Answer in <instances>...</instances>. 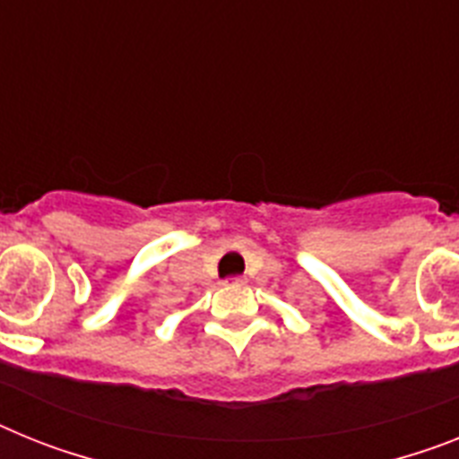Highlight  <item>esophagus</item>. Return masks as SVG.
Returning <instances> with one entry per match:
<instances>
[{
    "label": "esophagus",
    "instance_id": "34e87169",
    "mask_svg": "<svg viewBox=\"0 0 459 459\" xmlns=\"http://www.w3.org/2000/svg\"><path fill=\"white\" fill-rule=\"evenodd\" d=\"M245 282H247V277H242V275L229 277V280H226V284H230V287H242Z\"/></svg>",
    "mask_w": 459,
    "mask_h": 459
}]
</instances>
